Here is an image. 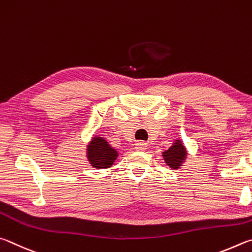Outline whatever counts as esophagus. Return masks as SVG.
Wrapping results in <instances>:
<instances>
[{
  "mask_svg": "<svg viewBox=\"0 0 252 252\" xmlns=\"http://www.w3.org/2000/svg\"><path fill=\"white\" fill-rule=\"evenodd\" d=\"M135 149H136V151H138V152H145L147 149V145H146V143L138 142V143H136V145H135Z\"/></svg>",
  "mask_w": 252,
  "mask_h": 252,
  "instance_id": "esophagus-1",
  "label": "esophagus"
}]
</instances>
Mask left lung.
<instances>
[{
  "instance_id": "obj_1",
  "label": "left lung",
  "mask_w": 252,
  "mask_h": 252,
  "mask_svg": "<svg viewBox=\"0 0 252 252\" xmlns=\"http://www.w3.org/2000/svg\"><path fill=\"white\" fill-rule=\"evenodd\" d=\"M188 155V152L186 149L182 139H175L173 145L167 149V151L162 152V158L166 162L167 166H169V168L173 169H179L180 167L186 160Z\"/></svg>"
}]
</instances>
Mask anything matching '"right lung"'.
<instances>
[{"mask_svg": "<svg viewBox=\"0 0 252 252\" xmlns=\"http://www.w3.org/2000/svg\"><path fill=\"white\" fill-rule=\"evenodd\" d=\"M86 157L91 166L96 169H107L117 159V149L110 146L107 140L100 136L92 137L86 148Z\"/></svg>", "mask_w": 252, "mask_h": 252, "instance_id": "obj_1", "label": "right lung"}]
</instances>
